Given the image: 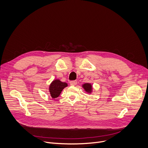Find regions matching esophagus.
I'll list each match as a JSON object with an SVG mask.
<instances>
[{"mask_svg": "<svg viewBox=\"0 0 148 148\" xmlns=\"http://www.w3.org/2000/svg\"><path fill=\"white\" fill-rule=\"evenodd\" d=\"M77 83V81H70V85L72 86H74L76 85Z\"/></svg>", "mask_w": 148, "mask_h": 148, "instance_id": "obj_1", "label": "esophagus"}]
</instances>
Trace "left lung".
Instances as JSON below:
<instances>
[{"label":"left lung","instance_id":"left-lung-1","mask_svg":"<svg viewBox=\"0 0 148 148\" xmlns=\"http://www.w3.org/2000/svg\"><path fill=\"white\" fill-rule=\"evenodd\" d=\"M82 87L85 90V91L88 92V94H90L92 92V85L90 83H86L82 85Z\"/></svg>","mask_w":148,"mask_h":148}]
</instances>
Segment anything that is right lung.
<instances>
[{"instance_id":"obj_1","label":"right lung","mask_w":148,"mask_h":148,"mask_svg":"<svg viewBox=\"0 0 148 148\" xmlns=\"http://www.w3.org/2000/svg\"><path fill=\"white\" fill-rule=\"evenodd\" d=\"M67 86L68 85L66 82H61L58 79H54L49 86V92L52 98H57L60 95L62 90Z\"/></svg>"}]
</instances>
